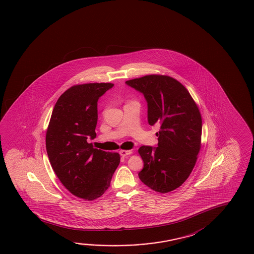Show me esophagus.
Masks as SVG:
<instances>
[{
    "mask_svg": "<svg viewBox=\"0 0 254 254\" xmlns=\"http://www.w3.org/2000/svg\"><path fill=\"white\" fill-rule=\"evenodd\" d=\"M120 154H121V157H126V156H127V155L132 154V150H120Z\"/></svg>",
    "mask_w": 254,
    "mask_h": 254,
    "instance_id": "esophagus-1",
    "label": "esophagus"
}]
</instances>
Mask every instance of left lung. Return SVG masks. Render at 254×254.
Returning a JSON list of instances; mask_svg holds the SVG:
<instances>
[{
	"instance_id": "obj_1",
	"label": "left lung",
	"mask_w": 254,
	"mask_h": 254,
	"mask_svg": "<svg viewBox=\"0 0 254 254\" xmlns=\"http://www.w3.org/2000/svg\"><path fill=\"white\" fill-rule=\"evenodd\" d=\"M126 83L143 94L149 124L160 125L158 147L138 150L144 164L139 178L155 191L175 190L191 174L201 149L199 109L187 88L170 76L146 75Z\"/></svg>"
}]
</instances>
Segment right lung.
I'll list each match as a JSON object with an SVG mask.
<instances>
[{
  "instance_id": "obj_1",
  "label": "right lung",
  "mask_w": 254,
  "mask_h": 254,
  "mask_svg": "<svg viewBox=\"0 0 254 254\" xmlns=\"http://www.w3.org/2000/svg\"><path fill=\"white\" fill-rule=\"evenodd\" d=\"M113 83L74 85L55 104L47 129L46 150L59 181L72 195L91 201L110 187L120 154L93 148L97 101Z\"/></svg>"
}]
</instances>
